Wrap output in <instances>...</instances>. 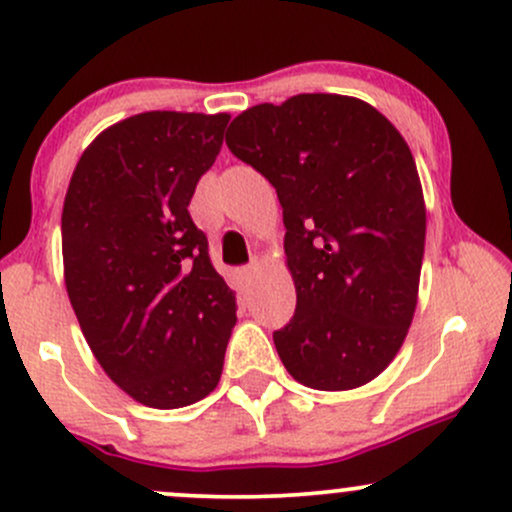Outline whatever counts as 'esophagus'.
Wrapping results in <instances>:
<instances>
[{
	"mask_svg": "<svg viewBox=\"0 0 512 512\" xmlns=\"http://www.w3.org/2000/svg\"><path fill=\"white\" fill-rule=\"evenodd\" d=\"M257 272H260V267L257 264H248V267H240L238 269V281L243 289H248V286L252 284V279H255Z\"/></svg>",
	"mask_w": 512,
	"mask_h": 512,
	"instance_id": "1",
	"label": "esophagus"
}]
</instances>
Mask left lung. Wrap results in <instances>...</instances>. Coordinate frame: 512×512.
<instances>
[{"instance_id":"left-lung-1","label":"left lung","mask_w":512,"mask_h":512,"mask_svg":"<svg viewBox=\"0 0 512 512\" xmlns=\"http://www.w3.org/2000/svg\"><path fill=\"white\" fill-rule=\"evenodd\" d=\"M226 144L274 185L296 313L274 332L313 390H354L397 356L416 310L426 207L414 156L373 105L337 93L262 103Z\"/></svg>"}]
</instances>
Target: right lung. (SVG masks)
Returning a JSON list of instances; mask_svg holds the SVG:
<instances>
[{
    "instance_id": "right-lung-1",
    "label": "right lung",
    "mask_w": 512,
    "mask_h": 512,
    "mask_svg": "<svg viewBox=\"0 0 512 512\" xmlns=\"http://www.w3.org/2000/svg\"><path fill=\"white\" fill-rule=\"evenodd\" d=\"M228 120L127 117L81 154L64 197V284L76 320L110 380L146 407H187L219 385L236 291L187 207Z\"/></svg>"
}]
</instances>
